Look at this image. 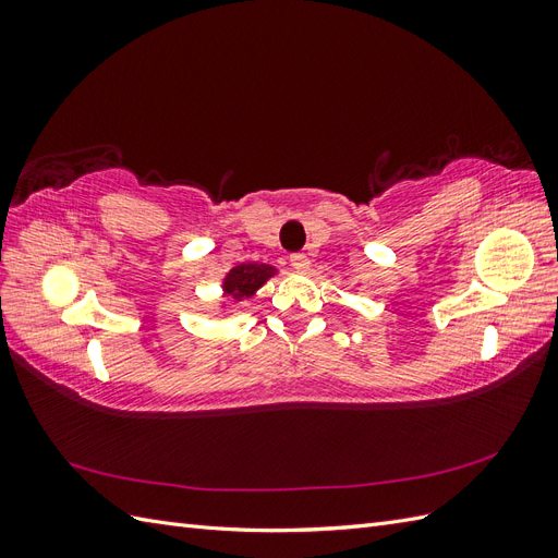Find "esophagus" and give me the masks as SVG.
Here are the masks:
<instances>
[{
    "instance_id": "1",
    "label": "esophagus",
    "mask_w": 558,
    "mask_h": 558,
    "mask_svg": "<svg viewBox=\"0 0 558 558\" xmlns=\"http://www.w3.org/2000/svg\"><path fill=\"white\" fill-rule=\"evenodd\" d=\"M291 267L298 269V272H307V269H310V258L305 256V253H293V256H291Z\"/></svg>"
}]
</instances>
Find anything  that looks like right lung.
<instances>
[{
  "instance_id": "right-lung-1",
  "label": "right lung",
  "mask_w": 558,
  "mask_h": 558,
  "mask_svg": "<svg viewBox=\"0 0 558 558\" xmlns=\"http://www.w3.org/2000/svg\"><path fill=\"white\" fill-rule=\"evenodd\" d=\"M275 272L277 269L269 265H258V263L238 265L228 272V277L223 281V291L230 293L234 300L251 298Z\"/></svg>"
}]
</instances>
